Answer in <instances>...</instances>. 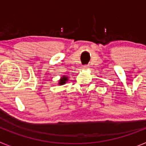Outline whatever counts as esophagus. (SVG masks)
Returning <instances> with one entry per match:
<instances>
[{"label":"esophagus","instance_id":"obj_1","mask_svg":"<svg viewBox=\"0 0 146 146\" xmlns=\"http://www.w3.org/2000/svg\"><path fill=\"white\" fill-rule=\"evenodd\" d=\"M83 69H88L89 68V66L88 65H85L83 66V67H82Z\"/></svg>","mask_w":146,"mask_h":146}]
</instances>
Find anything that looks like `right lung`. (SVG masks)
Returning a JSON list of instances; mask_svg holds the SVG:
<instances>
[{"label":"right lung","mask_w":146,"mask_h":146,"mask_svg":"<svg viewBox=\"0 0 146 146\" xmlns=\"http://www.w3.org/2000/svg\"><path fill=\"white\" fill-rule=\"evenodd\" d=\"M68 81V77H66V76H63V77L60 78V80H59L58 84L60 86H62V85H64L66 83V82Z\"/></svg>","instance_id":"add662e5"}]
</instances>
